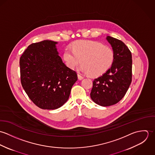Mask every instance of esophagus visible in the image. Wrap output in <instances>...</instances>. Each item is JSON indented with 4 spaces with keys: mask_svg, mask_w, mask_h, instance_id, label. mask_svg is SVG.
Segmentation results:
<instances>
[{
    "mask_svg": "<svg viewBox=\"0 0 155 155\" xmlns=\"http://www.w3.org/2000/svg\"><path fill=\"white\" fill-rule=\"evenodd\" d=\"M78 79H79V80H82V79H84V77H83L82 75H81L79 73L78 74Z\"/></svg>",
    "mask_w": 155,
    "mask_h": 155,
    "instance_id": "obj_1",
    "label": "esophagus"
}]
</instances>
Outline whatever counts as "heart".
<instances>
[{"mask_svg": "<svg viewBox=\"0 0 155 155\" xmlns=\"http://www.w3.org/2000/svg\"><path fill=\"white\" fill-rule=\"evenodd\" d=\"M67 66L74 69L82 63L81 70L93 77L105 73L114 61V51L110 47L94 41H78L63 52Z\"/></svg>", "mask_w": 155, "mask_h": 155, "instance_id": "obj_1", "label": "heart"}]
</instances>
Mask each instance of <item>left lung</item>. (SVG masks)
I'll use <instances>...</instances> for the list:
<instances>
[{"label":"left lung","mask_w":155,"mask_h":155,"mask_svg":"<svg viewBox=\"0 0 155 155\" xmlns=\"http://www.w3.org/2000/svg\"><path fill=\"white\" fill-rule=\"evenodd\" d=\"M114 51V61L102 76L95 79L90 94L91 99L101 106L117 103L125 96L132 81V55L122 41L107 37Z\"/></svg>","instance_id":"8db88e82"}]
</instances>
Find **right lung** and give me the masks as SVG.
I'll use <instances>...</instances> for the list:
<instances>
[{
	"label": "right lung",
	"instance_id": "right-lung-1",
	"mask_svg": "<svg viewBox=\"0 0 155 155\" xmlns=\"http://www.w3.org/2000/svg\"><path fill=\"white\" fill-rule=\"evenodd\" d=\"M52 41L30 45L20 59L22 88L33 103L42 109L61 107L68 99L76 72L68 68Z\"/></svg>",
	"mask_w": 155,
	"mask_h": 155
}]
</instances>
